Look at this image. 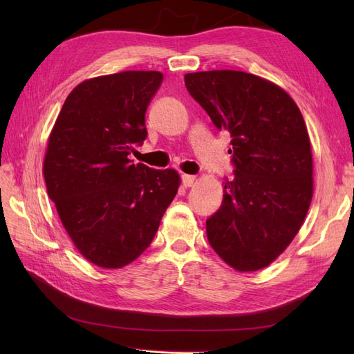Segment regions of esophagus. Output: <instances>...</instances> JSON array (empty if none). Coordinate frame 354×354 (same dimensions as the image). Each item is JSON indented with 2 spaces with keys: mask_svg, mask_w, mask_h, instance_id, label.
Here are the masks:
<instances>
[{
  "mask_svg": "<svg viewBox=\"0 0 354 354\" xmlns=\"http://www.w3.org/2000/svg\"><path fill=\"white\" fill-rule=\"evenodd\" d=\"M195 180H196V177H195V176H189V174H183V176H181V183H183V186H185V187L194 186Z\"/></svg>",
  "mask_w": 354,
  "mask_h": 354,
  "instance_id": "esophagus-1",
  "label": "esophagus"
}]
</instances>
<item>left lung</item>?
I'll list each match as a JSON object with an SVG mask.
<instances>
[{"label":"left lung","instance_id":"obj_1","mask_svg":"<svg viewBox=\"0 0 354 354\" xmlns=\"http://www.w3.org/2000/svg\"><path fill=\"white\" fill-rule=\"evenodd\" d=\"M186 88L232 138L234 178L224 181L207 236L238 272L264 269L292 242L313 198V158L297 103L274 82L242 71L185 75Z\"/></svg>","mask_w":354,"mask_h":354}]
</instances>
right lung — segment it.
Returning <instances> with one entry per match:
<instances>
[{
  "instance_id": "1",
  "label": "right lung",
  "mask_w": 354,
  "mask_h": 354,
  "mask_svg": "<svg viewBox=\"0 0 354 354\" xmlns=\"http://www.w3.org/2000/svg\"><path fill=\"white\" fill-rule=\"evenodd\" d=\"M162 80L158 71L85 80L48 136L47 194L75 248L103 269H121L142 255L181 183L173 168L128 158L147 136L146 109Z\"/></svg>"
}]
</instances>
